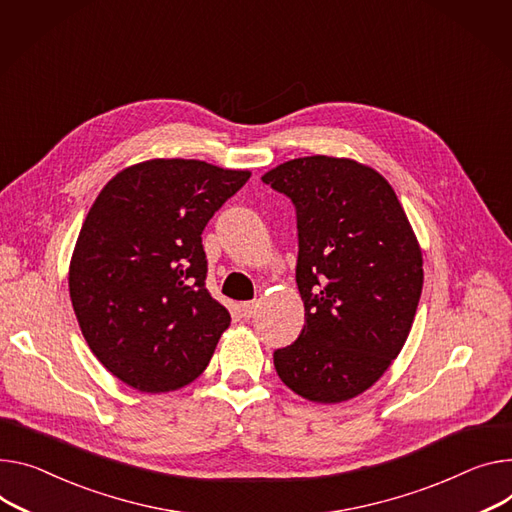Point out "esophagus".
<instances>
[{
	"mask_svg": "<svg viewBox=\"0 0 512 512\" xmlns=\"http://www.w3.org/2000/svg\"><path fill=\"white\" fill-rule=\"evenodd\" d=\"M256 301H244V303H240V313L242 316L246 318V320H250V318H254L256 316Z\"/></svg>",
	"mask_w": 512,
	"mask_h": 512,
	"instance_id": "34e87169",
	"label": "esophagus"
}]
</instances>
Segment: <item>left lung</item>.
Here are the masks:
<instances>
[{
  "instance_id": "left-lung-1",
  "label": "left lung",
  "mask_w": 512,
  "mask_h": 512,
  "mask_svg": "<svg viewBox=\"0 0 512 512\" xmlns=\"http://www.w3.org/2000/svg\"><path fill=\"white\" fill-rule=\"evenodd\" d=\"M262 182L297 215V340L274 369L301 398L336 404L369 389L400 355L422 293V254L387 180L340 157L285 162Z\"/></svg>"
}]
</instances>
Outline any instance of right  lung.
<instances>
[{"label":"right lung","mask_w":512,"mask_h":512,"mask_svg":"<svg viewBox=\"0 0 512 512\" xmlns=\"http://www.w3.org/2000/svg\"><path fill=\"white\" fill-rule=\"evenodd\" d=\"M250 178L199 160H151L116 174L77 238L69 295L98 361L160 393L199 377L231 318L207 291L203 229Z\"/></svg>","instance_id":"1"}]
</instances>
